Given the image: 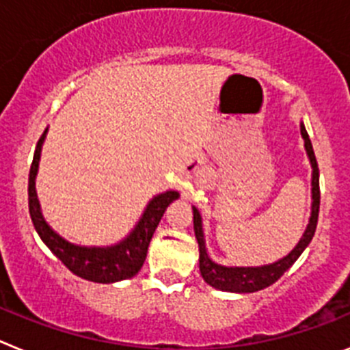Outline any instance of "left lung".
Listing matches in <instances>:
<instances>
[{
  "mask_svg": "<svg viewBox=\"0 0 350 350\" xmlns=\"http://www.w3.org/2000/svg\"><path fill=\"white\" fill-rule=\"evenodd\" d=\"M299 131H301V138L305 142V150H307L308 161H310L312 166V206L310 219H308V224L305 228V233L301 234L299 242L296 243L295 249L291 250L289 254L277 259L275 262H268V265H261V267H224V265H219V262L213 261L208 256V250H206L205 243V231H203L202 213H200V210L196 206H193L194 234H196L198 247H200V271H202L203 280L208 286L215 287L219 291H226V293H238V295L256 293V291L265 289V287L277 282L295 265L296 259L301 256L303 250L307 249L308 243L312 242L315 228H317V217H319V168H317V161H315L312 142L308 138V133L303 122H299Z\"/></svg>",
  "mask_w": 350,
  "mask_h": 350,
  "instance_id": "obj_1",
  "label": "left lung"
}]
</instances>
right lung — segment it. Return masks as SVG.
<instances>
[{
	"instance_id": "right-lung-1",
	"label": "right lung",
	"mask_w": 350,
	"mask_h": 350,
	"mask_svg": "<svg viewBox=\"0 0 350 350\" xmlns=\"http://www.w3.org/2000/svg\"><path fill=\"white\" fill-rule=\"evenodd\" d=\"M47 133L49 128L43 131L42 138L36 144L33 165L29 170V184H27L29 215L33 224H35L36 233L40 234L42 242L52 250V254L59 259L71 273H75L80 279L98 284H113L131 279L144 267L148 243L152 240L154 231H156L166 206L173 200H177L180 194L177 191H165V193L156 194L147 203L135 228L119 243L108 247H88L68 242L66 238L55 233L49 226V222L45 221L38 202V194H36V175H38L42 147L45 138H47Z\"/></svg>"
}]
</instances>
